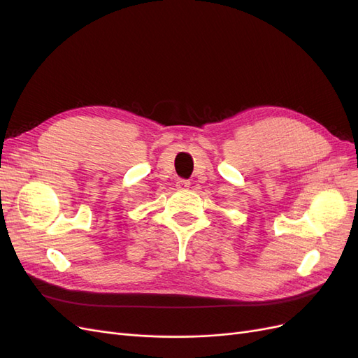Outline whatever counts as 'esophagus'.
<instances>
[{
	"instance_id": "esophagus-1",
	"label": "esophagus",
	"mask_w": 358,
	"mask_h": 358,
	"mask_svg": "<svg viewBox=\"0 0 358 358\" xmlns=\"http://www.w3.org/2000/svg\"><path fill=\"white\" fill-rule=\"evenodd\" d=\"M189 180H185V179H178V182H176V187L179 188V189H187V188H189Z\"/></svg>"
}]
</instances>
